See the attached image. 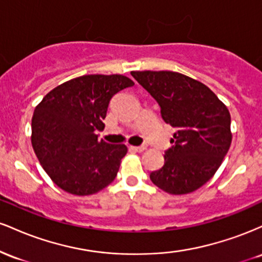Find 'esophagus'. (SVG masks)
<instances>
[{
    "label": "esophagus",
    "instance_id": "obj_1",
    "mask_svg": "<svg viewBox=\"0 0 262 262\" xmlns=\"http://www.w3.org/2000/svg\"><path fill=\"white\" fill-rule=\"evenodd\" d=\"M129 149H130V150H133V151H137V152H143L144 151V150H145L146 149V146H129Z\"/></svg>",
    "mask_w": 262,
    "mask_h": 262
}]
</instances>
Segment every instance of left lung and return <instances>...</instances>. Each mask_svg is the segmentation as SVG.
<instances>
[{
  "label": "left lung",
  "mask_w": 262,
  "mask_h": 262,
  "mask_svg": "<svg viewBox=\"0 0 262 262\" xmlns=\"http://www.w3.org/2000/svg\"><path fill=\"white\" fill-rule=\"evenodd\" d=\"M158 101L162 119L176 128L172 148L150 180L170 194H187L209 181L231 144L230 113L200 81L173 71H132Z\"/></svg>",
  "instance_id": "8db88e82"
}]
</instances>
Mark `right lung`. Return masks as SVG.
<instances>
[{
    "instance_id": "1",
    "label": "right lung",
    "mask_w": 262,
    "mask_h": 262,
    "mask_svg": "<svg viewBox=\"0 0 262 262\" xmlns=\"http://www.w3.org/2000/svg\"><path fill=\"white\" fill-rule=\"evenodd\" d=\"M134 82L123 75H83L44 96L32 117V145L58 187L90 196L113 182L128 149L98 139L108 104Z\"/></svg>"
}]
</instances>
